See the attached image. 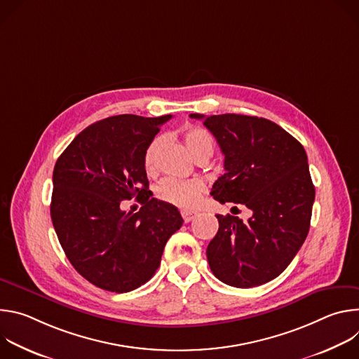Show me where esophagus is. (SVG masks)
I'll list each match as a JSON object with an SVG mask.
<instances>
[{
    "instance_id": "esophagus-1",
    "label": "esophagus",
    "mask_w": 359,
    "mask_h": 359,
    "mask_svg": "<svg viewBox=\"0 0 359 359\" xmlns=\"http://www.w3.org/2000/svg\"><path fill=\"white\" fill-rule=\"evenodd\" d=\"M196 216H197V215H196V213H191V212H186V210H183V212H182V217H183L184 223H189V222H191V220H193Z\"/></svg>"
}]
</instances>
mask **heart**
Here are the masks:
<instances>
[{
	"instance_id": "b5f03b06",
	"label": "heart",
	"mask_w": 359,
	"mask_h": 359,
	"mask_svg": "<svg viewBox=\"0 0 359 359\" xmlns=\"http://www.w3.org/2000/svg\"><path fill=\"white\" fill-rule=\"evenodd\" d=\"M184 143L191 153V156L198 161L201 158H210L215 150V140L209 132L201 128H190L183 135ZM163 144V137L158 136L146 147L143 165L147 173H153L156 169L158 153ZM156 194L161 200L173 204V206L186 212L196 210L204 194V184L200 180H179L168 177L158 186Z\"/></svg>"
}]
</instances>
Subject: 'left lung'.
Returning <instances> with one entry per match:
<instances>
[{
	"label": "left lung",
	"mask_w": 359,
	"mask_h": 359,
	"mask_svg": "<svg viewBox=\"0 0 359 359\" xmlns=\"http://www.w3.org/2000/svg\"><path fill=\"white\" fill-rule=\"evenodd\" d=\"M190 118L203 121L224 155L226 173L210 194L252 212L245 223L216 215L219 231L206 251L209 266L231 287L269 283L288 267L310 230L316 187L306 153L295 137L264 118L236 114Z\"/></svg>",
	"instance_id": "left-lung-1"
}]
</instances>
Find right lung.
Listing matches in <instances>:
<instances>
[{
    "instance_id": "obj_1",
    "label": "right lung",
    "mask_w": 359,
    "mask_h": 359,
    "mask_svg": "<svg viewBox=\"0 0 359 359\" xmlns=\"http://www.w3.org/2000/svg\"><path fill=\"white\" fill-rule=\"evenodd\" d=\"M172 115H118L92 123L62 151L53 175L50 219L74 269L93 285L128 292L149 281L183 219L151 197L143 156ZM142 203L137 214L123 199Z\"/></svg>"
}]
</instances>
